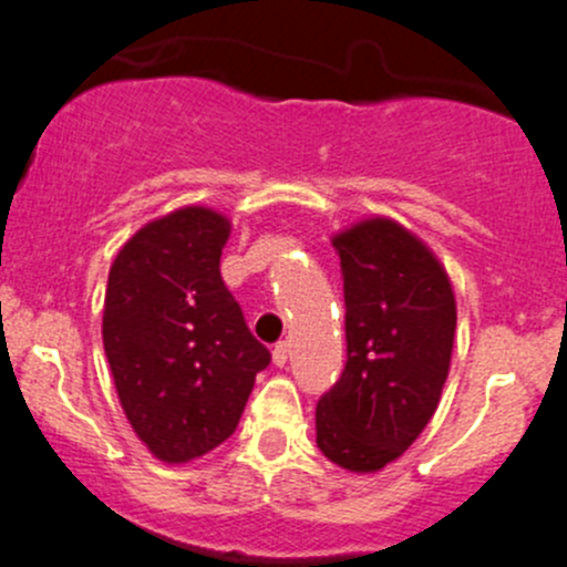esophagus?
Segmentation results:
<instances>
[{
  "label": "esophagus",
  "instance_id": "34e87169",
  "mask_svg": "<svg viewBox=\"0 0 567 567\" xmlns=\"http://www.w3.org/2000/svg\"><path fill=\"white\" fill-rule=\"evenodd\" d=\"M288 353H290V348H288V342H277V346H274V351H271V359H274V364H277V368H285V362H288Z\"/></svg>",
  "mask_w": 567,
  "mask_h": 567
}]
</instances>
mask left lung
I'll return each instance as SVG.
<instances>
[{
    "instance_id": "obj_1",
    "label": "left lung",
    "mask_w": 567,
    "mask_h": 567,
    "mask_svg": "<svg viewBox=\"0 0 567 567\" xmlns=\"http://www.w3.org/2000/svg\"><path fill=\"white\" fill-rule=\"evenodd\" d=\"M346 293V370L318 400V447L348 472H379L416 442L450 373L455 296L431 249L375 216L334 236Z\"/></svg>"
}]
</instances>
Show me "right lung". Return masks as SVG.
Instances as JSON below:
<instances>
[{"label": "right lung", "mask_w": 567, "mask_h": 567, "mask_svg": "<svg viewBox=\"0 0 567 567\" xmlns=\"http://www.w3.org/2000/svg\"><path fill=\"white\" fill-rule=\"evenodd\" d=\"M227 236L225 216L188 205L142 227L109 268V368L131 427L164 463L230 439L271 362L221 279Z\"/></svg>", "instance_id": "right-lung-1"}]
</instances>
